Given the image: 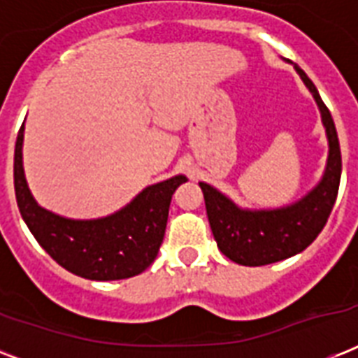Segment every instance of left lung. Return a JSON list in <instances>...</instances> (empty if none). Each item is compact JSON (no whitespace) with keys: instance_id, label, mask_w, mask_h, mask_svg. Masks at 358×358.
Segmentation results:
<instances>
[{"instance_id":"left-lung-1","label":"left lung","mask_w":358,"mask_h":358,"mask_svg":"<svg viewBox=\"0 0 358 358\" xmlns=\"http://www.w3.org/2000/svg\"><path fill=\"white\" fill-rule=\"evenodd\" d=\"M295 70L316 98L329 137L327 169L316 189L288 208L245 212L212 185L201 182L208 221L219 250L241 266H267L305 250L323 230L338 195L342 154L333 117L310 78L299 66Z\"/></svg>"}]
</instances>
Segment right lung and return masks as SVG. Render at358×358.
Returning a JSON list of instances; mask_svg holds the SVG:
<instances>
[{
    "instance_id": "right-lung-1",
    "label": "right lung",
    "mask_w": 358,
    "mask_h": 358,
    "mask_svg": "<svg viewBox=\"0 0 358 358\" xmlns=\"http://www.w3.org/2000/svg\"><path fill=\"white\" fill-rule=\"evenodd\" d=\"M22 141L24 124L14 146V193L20 213L42 249L66 271L91 280H119L145 271L157 256L171 199L185 176L146 187L115 215L72 221L46 212L33 201L22 167Z\"/></svg>"
}]
</instances>
